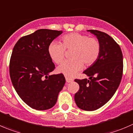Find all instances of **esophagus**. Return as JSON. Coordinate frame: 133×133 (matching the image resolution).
Segmentation results:
<instances>
[{
    "instance_id": "1",
    "label": "esophagus",
    "mask_w": 133,
    "mask_h": 133,
    "mask_svg": "<svg viewBox=\"0 0 133 133\" xmlns=\"http://www.w3.org/2000/svg\"><path fill=\"white\" fill-rule=\"evenodd\" d=\"M65 81H66V82H68V83H70V82H73V79L71 78H69V77H65Z\"/></svg>"
}]
</instances>
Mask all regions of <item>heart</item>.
I'll return each mask as SVG.
<instances>
[{
  "label": "heart",
  "mask_w": 133,
  "mask_h": 133,
  "mask_svg": "<svg viewBox=\"0 0 133 133\" xmlns=\"http://www.w3.org/2000/svg\"><path fill=\"white\" fill-rule=\"evenodd\" d=\"M65 49H72V59L63 62L57 71L65 76L73 77L82 69L84 64L90 66L95 63L100 54L101 46L95 38L73 32L63 36L62 43L51 42L48 46L49 55L52 61L60 64L64 59Z\"/></svg>",
  "instance_id": "heart-1"
}]
</instances>
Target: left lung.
I'll use <instances>...</instances> for the list:
<instances>
[{
	"mask_svg": "<svg viewBox=\"0 0 133 133\" xmlns=\"http://www.w3.org/2000/svg\"><path fill=\"white\" fill-rule=\"evenodd\" d=\"M96 36L101 51L97 60L83 73L89 79H75L79 90L75 101L79 109L93 111L101 108L114 95L120 84L123 73V55L119 45L105 32L88 30Z\"/></svg>",
	"mask_w": 133,
	"mask_h": 133,
	"instance_id": "1",
	"label": "left lung"
}]
</instances>
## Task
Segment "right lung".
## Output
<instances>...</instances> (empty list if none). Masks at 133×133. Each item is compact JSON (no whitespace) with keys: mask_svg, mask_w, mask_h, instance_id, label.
Instances as JSON below:
<instances>
[{"mask_svg":"<svg viewBox=\"0 0 133 133\" xmlns=\"http://www.w3.org/2000/svg\"><path fill=\"white\" fill-rule=\"evenodd\" d=\"M62 30L39 29L21 38L13 49L10 62L11 82L21 99L32 109H51L65 82L64 75H49L55 65L48 46Z\"/></svg>","mask_w":133,"mask_h":133,"instance_id":"obj_1","label":"right lung"}]
</instances>
